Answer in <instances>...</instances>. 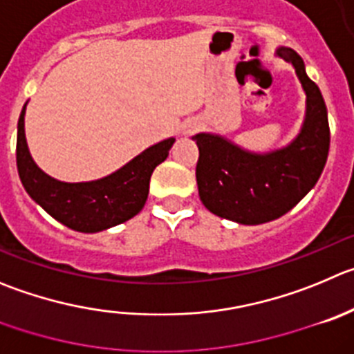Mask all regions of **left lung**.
<instances>
[{
  "mask_svg": "<svg viewBox=\"0 0 354 354\" xmlns=\"http://www.w3.org/2000/svg\"><path fill=\"white\" fill-rule=\"evenodd\" d=\"M292 62L306 91V120L300 134L281 150L252 153L214 134L194 136L199 147L196 167L199 197L213 214L243 225H259L288 213L322 176L330 148L325 101L307 77L302 57L277 48Z\"/></svg>",
  "mask_w": 354,
  "mask_h": 354,
  "instance_id": "obj_1",
  "label": "left lung"
}]
</instances>
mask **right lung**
<instances>
[{"label":"right lung","instance_id":"obj_1","mask_svg":"<svg viewBox=\"0 0 354 354\" xmlns=\"http://www.w3.org/2000/svg\"><path fill=\"white\" fill-rule=\"evenodd\" d=\"M26 104L17 125V171L26 192L52 218L78 232H99L143 209L155 167L169 155L174 138L147 148L113 174L85 183H64L43 173L31 158L24 134Z\"/></svg>","mask_w":354,"mask_h":354}]
</instances>
